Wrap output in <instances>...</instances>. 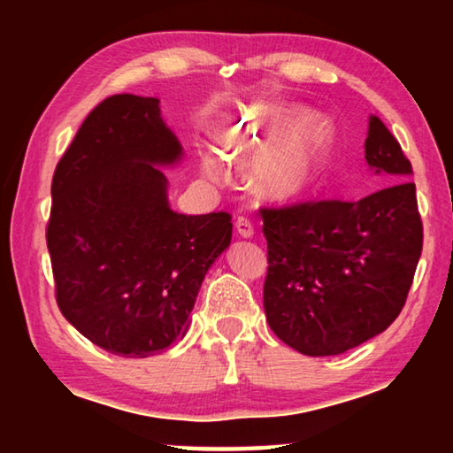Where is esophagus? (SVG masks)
<instances>
[{
	"mask_svg": "<svg viewBox=\"0 0 453 453\" xmlns=\"http://www.w3.org/2000/svg\"><path fill=\"white\" fill-rule=\"evenodd\" d=\"M235 232L242 237H251L254 235V221L245 216H240L235 219Z\"/></svg>",
	"mask_w": 453,
	"mask_h": 453,
	"instance_id": "esophagus-1",
	"label": "esophagus"
}]
</instances>
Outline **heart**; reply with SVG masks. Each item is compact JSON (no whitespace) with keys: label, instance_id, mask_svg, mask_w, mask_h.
Masks as SVG:
<instances>
[{"label":"heart","instance_id":"heart-1","mask_svg":"<svg viewBox=\"0 0 453 453\" xmlns=\"http://www.w3.org/2000/svg\"><path fill=\"white\" fill-rule=\"evenodd\" d=\"M300 113V107H254L218 129V142L229 157L243 162L257 156L251 165V186L267 199H289L302 194L316 180L327 157L334 127L324 116L305 118L280 134ZM202 170L208 178L221 180L227 165L218 153L203 151Z\"/></svg>","mask_w":453,"mask_h":453}]
</instances>
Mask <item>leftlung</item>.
<instances>
[{
	"instance_id": "left-lung-1",
	"label": "left lung",
	"mask_w": 453,
	"mask_h": 453,
	"mask_svg": "<svg viewBox=\"0 0 453 453\" xmlns=\"http://www.w3.org/2000/svg\"><path fill=\"white\" fill-rule=\"evenodd\" d=\"M365 162L395 183L357 202L262 208L267 324L305 356L359 346L392 326L408 300L424 226L410 159L378 116L370 118Z\"/></svg>"
}]
</instances>
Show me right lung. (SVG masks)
<instances>
[{
  "label": "right lung",
  "instance_id": "1",
  "mask_svg": "<svg viewBox=\"0 0 453 453\" xmlns=\"http://www.w3.org/2000/svg\"><path fill=\"white\" fill-rule=\"evenodd\" d=\"M181 157L159 99L118 94L83 119L51 180L45 240L64 318L105 351L148 357L186 334L232 216H183L156 165Z\"/></svg>",
  "mask_w": 453,
  "mask_h": 453
}]
</instances>
